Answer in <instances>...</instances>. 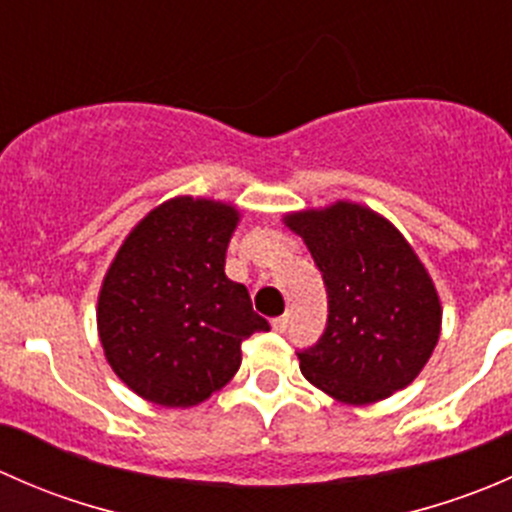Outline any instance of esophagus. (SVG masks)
<instances>
[{
	"label": "esophagus",
	"mask_w": 512,
	"mask_h": 512,
	"mask_svg": "<svg viewBox=\"0 0 512 512\" xmlns=\"http://www.w3.org/2000/svg\"><path fill=\"white\" fill-rule=\"evenodd\" d=\"M272 327H275L277 332H287V327H289V314H282V317L272 319Z\"/></svg>",
	"instance_id": "obj_1"
}]
</instances>
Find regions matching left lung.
<instances>
[{"label":"left lung","instance_id":"8db88e82","mask_svg":"<svg viewBox=\"0 0 512 512\" xmlns=\"http://www.w3.org/2000/svg\"><path fill=\"white\" fill-rule=\"evenodd\" d=\"M327 287V327L297 352L304 379L344 404H374L421 374L441 334V302L399 230L356 203L287 215Z\"/></svg>","mask_w":512,"mask_h":512}]
</instances>
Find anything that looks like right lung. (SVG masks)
<instances>
[{"label": "right lung", "mask_w": 512, "mask_h": 512, "mask_svg": "<svg viewBox=\"0 0 512 512\" xmlns=\"http://www.w3.org/2000/svg\"><path fill=\"white\" fill-rule=\"evenodd\" d=\"M237 220L232 205L173 198L133 227L108 267L98 337L118 379L146 401L200 404L240 369L242 342L270 329L247 287L225 275Z\"/></svg>", "instance_id": "obj_1"}]
</instances>
